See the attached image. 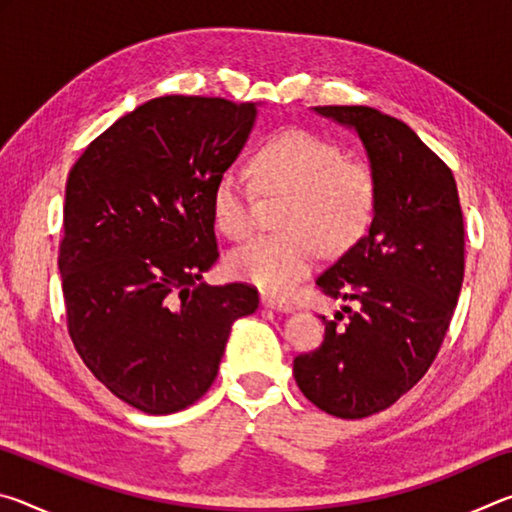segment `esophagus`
Returning a JSON list of instances; mask_svg holds the SVG:
<instances>
[{
  "label": "esophagus",
  "instance_id": "esophagus-1",
  "mask_svg": "<svg viewBox=\"0 0 512 512\" xmlns=\"http://www.w3.org/2000/svg\"><path fill=\"white\" fill-rule=\"evenodd\" d=\"M262 305L264 307H271V309H277V311H291V302L289 300L271 296V293H262Z\"/></svg>",
  "mask_w": 512,
  "mask_h": 512
}]
</instances>
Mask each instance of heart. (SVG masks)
<instances>
[{
    "label": "heart",
    "mask_w": 512,
    "mask_h": 512,
    "mask_svg": "<svg viewBox=\"0 0 512 512\" xmlns=\"http://www.w3.org/2000/svg\"><path fill=\"white\" fill-rule=\"evenodd\" d=\"M262 196H287L282 235L259 237L230 257L239 280L287 293L329 253L350 248L368 230L377 207V183L366 164L348 160L339 144L307 128H282L257 144L248 160ZM216 228L244 241L257 228L255 194L235 171H223L212 189Z\"/></svg>",
    "instance_id": "heart-1"
}]
</instances>
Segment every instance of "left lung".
Wrapping results in <instances>:
<instances>
[{
	"mask_svg": "<svg viewBox=\"0 0 512 512\" xmlns=\"http://www.w3.org/2000/svg\"><path fill=\"white\" fill-rule=\"evenodd\" d=\"M314 110L359 133L377 207L368 235L316 277L352 307L323 316L325 339L293 359V377L320 411L359 420L409 393L438 357L463 284V210L452 169L404 121L368 106Z\"/></svg>",
	"mask_w": 512,
	"mask_h": 512,
	"instance_id": "left-lung-1",
	"label": "left lung"
}]
</instances>
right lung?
Masks as SVG:
<instances>
[{"label":"right lung","instance_id":"1","mask_svg":"<svg viewBox=\"0 0 512 512\" xmlns=\"http://www.w3.org/2000/svg\"><path fill=\"white\" fill-rule=\"evenodd\" d=\"M255 103L158 97L88 144L67 176L58 268L85 366L133 409L167 415L210 391L237 318L259 293L207 287L219 259L212 189Z\"/></svg>","mask_w":512,"mask_h":512}]
</instances>
